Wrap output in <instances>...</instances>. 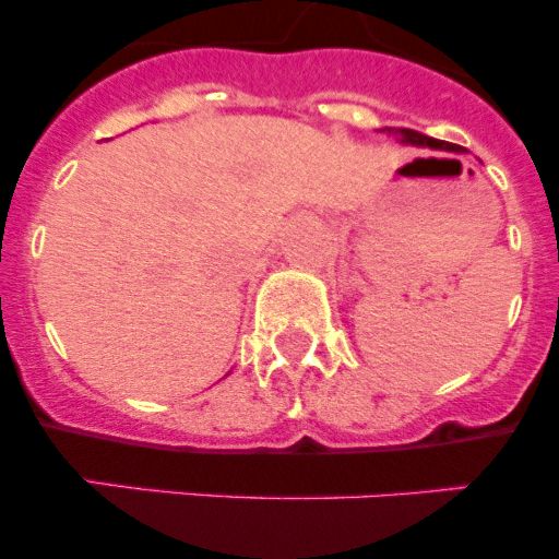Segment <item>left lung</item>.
Returning a JSON list of instances; mask_svg holds the SVG:
<instances>
[{
    "label": "left lung",
    "mask_w": 559,
    "mask_h": 559,
    "mask_svg": "<svg viewBox=\"0 0 559 559\" xmlns=\"http://www.w3.org/2000/svg\"><path fill=\"white\" fill-rule=\"evenodd\" d=\"M381 132L386 134H394L397 138V143L403 145H416V148H436V151H456L460 154V145L454 143H443V140H436V138H427V134L416 132V129H394V127H386L381 129Z\"/></svg>",
    "instance_id": "1"
}]
</instances>
